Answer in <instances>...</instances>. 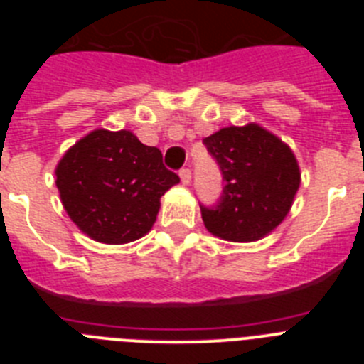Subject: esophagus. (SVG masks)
<instances>
[{
	"label": "esophagus",
	"instance_id": "1",
	"mask_svg": "<svg viewBox=\"0 0 364 364\" xmlns=\"http://www.w3.org/2000/svg\"><path fill=\"white\" fill-rule=\"evenodd\" d=\"M180 180H182V184L188 186L189 182H191V169H188V167H184V169H180Z\"/></svg>",
	"mask_w": 364,
	"mask_h": 364
}]
</instances>
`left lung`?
Segmentation results:
<instances>
[{
  "instance_id": "1",
  "label": "left lung",
  "mask_w": 364,
  "mask_h": 364,
  "mask_svg": "<svg viewBox=\"0 0 364 364\" xmlns=\"http://www.w3.org/2000/svg\"><path fill=\"white\" fill-rule=\"evenodd\" d=\"M202 144L224 180L217 204H200L208 231L233 242H252L275 230L301 184L290 147L255 124L224 127Z\"/></svg>"
}]
</instances>
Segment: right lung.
Masks as SVG:
<instances>
[{"label": "right lung", "mask_w": 364, "mask_h": 364, "mask_svg": "<svg viewBox=\"0 0 364 364\" xmlns=\"http://www.w3.org/2000/svg\"><path fill=\"white\" fill-rule=\"evenodd\" d=\"M178 182V175L164 166L159 147L144 146L129 131H92L56 167L69 217L105 244L144 237L156 220L160 197Z\"/></svg>", "instance_id": "1"}]
</instances>
